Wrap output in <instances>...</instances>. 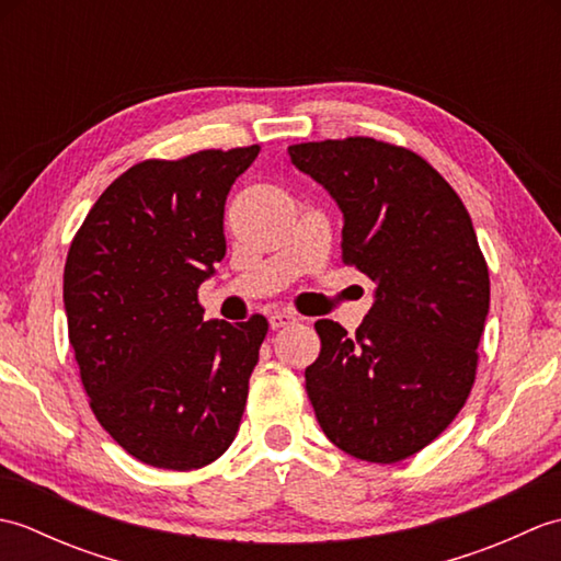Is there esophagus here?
<instances>
[{"mask_svg":"<svg viewBox=\"0 0 561 561\" xmlns=\"http://www.w3.org/2000/svg\"><path fill=\"white\" fill-rule=\"evenodd\" d=\"M291 323H296V316L291 311H274V313H270V328L272 330L287 328Z\"/></svg>","mask_w":561,"mask_h":561,"instance_id":"obj_1","label":"esophagus"}]
</instances>
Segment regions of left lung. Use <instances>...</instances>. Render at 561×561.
I'll list each match as a JSON object with an SVG mask.
<instances>
[{
  "label": "left lung",
  "instance_id": "1",
  "mask_svg": "<svg viewBox=\"0 0 561 561\" xmlns=\"http://www.w3.org/2000/svg\"><path fill=\"white\" fill-rule=\"evenodd\" d=\"M296 169L344 214L342 262L376 282L350 337L318 320L306 392L325 436L350 456L398 462L420 453L468 400L490 311V270L472 219L420 153L374 137L289 147Z\"/></svg>",
  "mask_w": 561,
  "mask_h": 561
}]
</instances>
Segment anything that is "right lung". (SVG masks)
<instances>
[{"label": "right lung", "instance_id": "1", "mask_svg": "<svg viewBox=\"0 0 561 561\" xmlns=\"http://www.w3.org/2000/svg\"><path fill=\"white\" fill-rule=\"evenodd\" d=\"M257 153L135 163L69 245L65 311L83 390L105 432L153 468H205L241 424L267 320H205L197 289L226 255V195Z\"/></svg>", "mask_w": 561, "mask_h": 561}]
</instances>
